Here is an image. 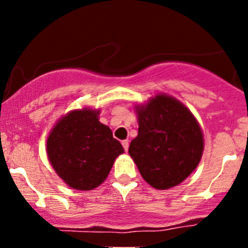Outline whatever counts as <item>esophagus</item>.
Returning <instances> with one entry per match:
<instances>
[{
    "label": "esophagus",
    "mask_w": 248,
    "mask_h": 248,
    "mask_svg": "<svg viewBox=\"0 0 248 248\" xmlns=\"http://www.w3.org/2000/svg\"><path fill=\"white\" fill-rule=\"evenodd\" d=\"M122 146H124V151H127V150H128V146H129L128 140H122Z\"/></svg>",
    "instance_id": "esophagus-1"
}]
</instances>
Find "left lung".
Here are the masks:
<instances>
[{"label": "left lung", "mask_w": 248, "mask_h": 248, "mask_svg": "<svg viewBox=\"0 0 248 248\" xmlns=\"http://www.w3.org/2000/svg\"><path fill=\"white\" fill-rule=\"evenodd\" d=\"M138 137L129 145V156L142 179L156 189L181 184L201 162L204 137L201 124L184 103L166 93L137 104Z\"/></svg>", "instance_id": "left-lung-1"}]
</instances>
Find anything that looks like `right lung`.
<instances>
[{
  "label": "right lung",
  "mask_w": 248,
  "mask_h": 248,
  "mask_svg": "<svg viewBox=\"0 0 248 248\" xmlns=\"http://www.w3.org/2000/svg\"><path fill=\"white\" fill-rule=\"evenodd\" d=\"M99 112L92 108L71 110L47 137L50 164L73 189L91 191L103 184L116 157L124 152L111 129L99 122Z\"/></svg>",
  "instance_id": "obj_1"
}]
</instances>
